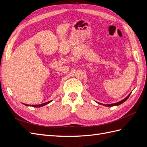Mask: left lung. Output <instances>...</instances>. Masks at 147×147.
Returning <instances> with one entry per match:
<instances>
[{
    "label": "left lung",
    "mask_w": 147,
    "mask_h": 147,
    "mask_svg": "<svg viewBox=\"0 0 147 147\" xmlns=\"http://www.w3.org/2000/svg\"><path fill=\"white\" fill-rule=\"evenodd\" d=\"M131 92L129 94L125 99H124L123 100H121V101H119V102H117V103H115V104H100V103H99V102H97V103H98L99 104H100V105H104V106H106V107H113V106H115V105H120V104H123L124 102H125L128 98H129V96L131 95Z\"/></svg>",
    "instance_id": "obj_1"
}]
</instances>
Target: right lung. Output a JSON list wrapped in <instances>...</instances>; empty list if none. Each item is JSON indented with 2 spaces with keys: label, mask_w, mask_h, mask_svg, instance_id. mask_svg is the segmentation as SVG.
Listing matches in <instances>:
<instances>
[{
  "label": "right lung",
  "mask_w": 147,
  "mask_h": 147,
  "mask_svg": "<svg viewBox=\"0 0 147 147\" xmlns=\"http://www.w3.org/2000/svg\"><path fill=\"white\" fill-rule=\"evenodd\" d=\"M51 101V100L48 101V102H45V103H43V104H39V105H29L25 104H24V105H27V106H29H29H32L33 107H42V106H44V105H45L49 104Z\"/></svg>",
  "instance_id": "right-lung-1"
}]
</instances>
